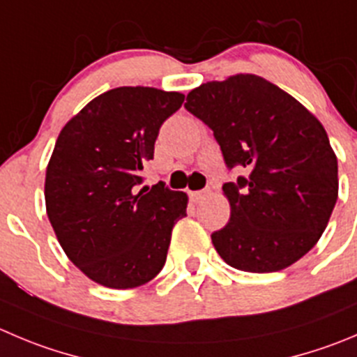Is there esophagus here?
Segmentation results:
<instances>
[{
	"label": "esophagus",
	"mask_w": 357,
	"mask_h": 357,
	"mask_svg": "<svg viewBox=\"0 0 357 357\" xmlns=\"http://www.w3.org/2000/svg\"><path fill=\"white\" fill-rule=\"evenodd\" d=\"M206 195H208V189H203V191H191V199L192 202H199V199L205 198Z\"/></svg>",
	"instance_id": "esophagus-1"
}]
</instances>
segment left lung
<instances>
[{
  "label": "left lung",
  "instance_id": "left-lung-1",
  "mask_svg": "<svg viewBox=\"0 0 357 357\" xmlns=\"http://www.w3.org/2000/svg\"><path fill=\"white\" fill-rule=\"evenodd\" d=\"M213 131L227 168L247 176L222 185L229 222L212 243L229 266L271 273L321 238L338 198V161L324 126L296 98L259 75L236 73L188 94Z\"/></svg>",
  "mask_w": 357,
  "mask_h": 357
}]
</instances>
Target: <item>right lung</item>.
<instances>
[{
  "label": "right lung",
  "instance_id": "obj_1",
  "mask_svg": "<svg viewBox=\"0 0 357 357\" xmlns=\"http://www.w3.org/2000/svg\"><path fill=\"white\" fill-rule=\"evenodd\" d=\"M184 94L115 87L94 98L61 130L45 173V208L57 242L86 277L133 289L162 270L172 229L188 195L142 184L162 122Z\"/></svg>",
  "mask_w": 357,
  "mask_h": 357
}]
</instances>
